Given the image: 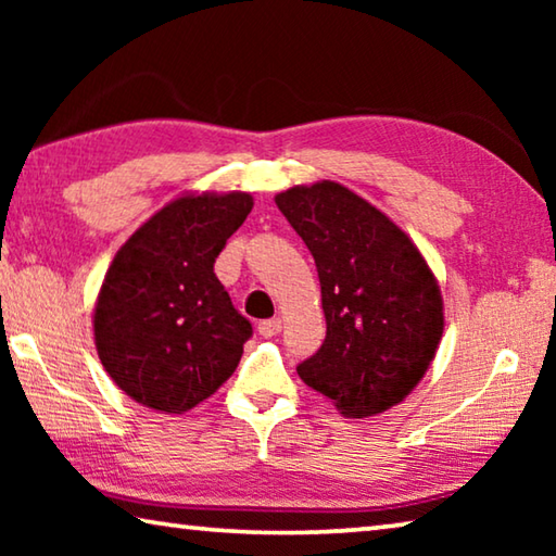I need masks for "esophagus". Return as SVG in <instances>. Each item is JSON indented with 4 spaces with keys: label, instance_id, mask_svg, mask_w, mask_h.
<instances>
[{
    "label": "esophagus",
    "instance_id": "1",
    "mask_svg": "<svg viewBox=\"0 0 556 556\" xmlns=\"http://www.w3.org/2000/svg\"><path fill=\"white\" fill-rule=\"evenodd\" d=\"M257 331H260V336H265V338L277 336L281 331V321H279V318H265V321H260Z\"/></svg>",
    "mask_w": 556,
    "mask_h": 556
}]
</instances>
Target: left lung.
Instances as JSON below:
<instances>
[{
  "label": "left lung",
  "instance_id": "obj_1",
  "mask_svg": "<svg viewBox=\"0 0 556 556\" xmlns=\"http://www.w3.org/2000/svg\"><path fill=\"white\" fill-rule=\"evenodd\" d=\"M277 208L314 255L326 341L296 365L308 388L345 417H372L414 390L444 333L437 279L388 215L324 181L277 195Z\"/></svg>",
  "mask_w": 556,
  "mask_h": 556
}]
</instances>
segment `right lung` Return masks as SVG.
Instances as JSON below:
<instances>
[{"label": "right lung", "mask_w": 556, "mask_h": 556, "mask_svg": "<svg viewBox=\"0 0 556 556\" xmlns=\"http://www.w3.org/2000/svg\"><path fill=\"white\" fill-rule=\"evenodd\" d=\"M250 193L184 195L122 244L96 306V345L119 390L181 414L230 378L252 338L213 265Z\"/></svg>", "instance_id": "obj_1"}]
</instances>
